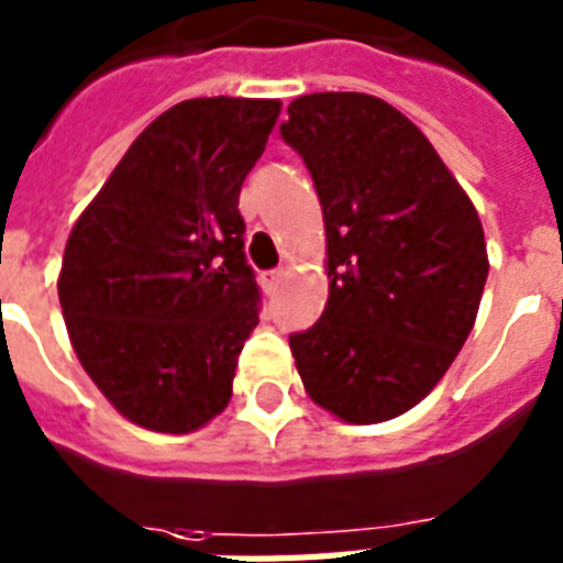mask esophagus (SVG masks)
<instances>
[{
	"instance_id": "1",
	"label": "esophagus",
	"mask_w": 563,
	"mask_h": 563,
	"mask_svg": "<svg viewBox=\"0 0 563 563\" xmlns=\"http://www.w3.org/2000/svg\"><path fill=\"white\" fill-rule=\"evenodd\" d=\"M286 268H274V272H268L265 274V283H268V286H274V289H277V286H280L283 280H286Z\"/></svg>"
}]
</instances>
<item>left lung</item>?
Wrapping results in <instances>:
<instances>
[{
	"mask_svg": "<svg viewBox=\"0 0 563 563\" xmlns=\"http://www.w3.org/2000/svg\"><path fill=\"white\" fill-rule=\"evenodd\" d=\"M280 134L307 163L327 230L330 298L289 339L303 388L347 423L391 420L471 335L488 280L479 212L423 131L376 96H300Z\"/></svg>",
	"mask_w": 563,
	"mask_h": 563,
	"instance_id": "8db88e82",
	"label": "left lung"
}]
</instances>
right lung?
Segmentation results:
<instances>
[{
	"label": "right lung",
	"mask_w": 563,
	"mask_h": 563,
	"mask_svg": "<svg viewBox=\"0 0 563 563\" xmlns=\"http://www.w3.org/2000/svg\"><path fill=\"white\" fill-rule=\"evenodd\" d=\"M277 99H189L136 136L75 221L57 277L75 356L119 415L184 435L233 394L260 321L239 189Z\"/></svg>",
	"instance_id": "1"
}]
</instances>
